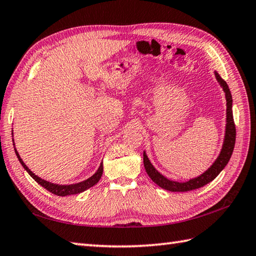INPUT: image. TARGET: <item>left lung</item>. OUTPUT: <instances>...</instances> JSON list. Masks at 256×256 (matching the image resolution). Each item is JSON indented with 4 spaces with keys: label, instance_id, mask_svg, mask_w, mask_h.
Returning a JSON list of instances; mask_svg holds the SVG:
<instances>
[{
    "label": "left lung",
    "instance_id": "left-lung-1",
    "mask_svg": "<svg viewBox=\"0 0 256 256\" xmlns=\"http://www.w3.org/2000/svg\"><path fill=\"white\" fill-rule=\"evenodd\" d=\"M216 79L220 82V84L223 86L224 92L226 96V101H228V118H226V134H225V139H224V144L223 149L220 154L218 158L216 159V162L213 164L208 170H206L203 175L200 177L194 178V180H190L186 182H177L167 180L166 177H164L162 174H159L154 166L149 162L148 157L146 154L144 152V170H146L148 176L152 178V182L160 186L164 190H170V192H190L197 190V188H200L208 184L213 180L218 177V174L224 170V167L228 165L230 156H232L234 146H235V139H236V128L234 124V118H233V110H232V94H230V91L228 89V84L225 82V80L222 79V76L215 72Z\"/></svg>",
    "mask_w": 256,
    "mask_h": 256
}]
</instances>
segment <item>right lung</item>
<instances>
[{
  "mask_svg": "<svg viewBox=\"0 0 256 256\" xmlns=\"http://www.w3.org/2000/svg\"><path fill=\"white\" fill-rule=\"evenodd\" d=\"M16 154L18 158V160H20V162L22 164V166L24 167V170H26L28 172V175H30L36 182H38V184H40L42 187H44L46 190H48L50 192H52V194L58 195V196H68V195H74V194H79V192H82L86 190H88V188L92 187L94 185L97 184V182L100 180L101 176H102L104 166H102V162H101V165L99 167V170H97V172H96L94 176H91L90 178H88L86 180L78 182V184H72V185H56V184H53V182L42 180V178L34 175V174H33L26 167V164L23 162L20 155H18V152H16Z\"/></svg>",
  "mask_w": 256,
  "mask_h": 256,
  "instance_id": "1",
  "label": "right lung"
}]
</instances>
